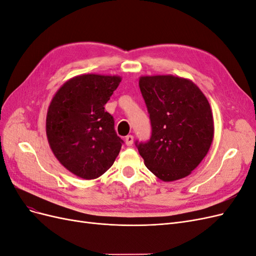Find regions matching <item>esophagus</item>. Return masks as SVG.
<instances>
[{
	"instance_id": "34e87169",
	"label": "esophagus",
	"mask_w": 256,
	"mask_h": 256,
	"mask_svg": "<svg viewBox=\"0 0 256 256\" xmlns=\"http://www.w3.org/2000/svg\"><path fill=\"white\" fill-rule=\"evenodd\" d=\"M125 143H126V145L127 146H131L134 144V136H127L126 138H125Z\"/></svg>"
}]
</instances>
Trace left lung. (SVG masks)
I'll list each match as a JSON object with an SVG mask.
<instances>
[{"label":"left lung","instance_id":"obj_1","mask_svg":"<svg viewBox=\"0 0 256 256\" xmlns=\"http://www.w3.org/2000/svg\"><path fill=\"white\" fill-rule=\"evenodd\" d=\"M150 113L152 136L136 142L150 171L164 182L191 174L214 138V118L207 98L191 80L145 76L138 81Z\"/></svg>","mask_w":256,"mask_h":256}]
</instances>
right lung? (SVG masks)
Wrapping results in <instances>:
<instances>
[{
  "label": "right lung",
  "mask_w": 256,
  "mask_h": 256,
  "mask_svg": "<svg viewBox=\"0 0 256 256\" xmlns=\"http://www.w3.org/2000/svg\"><path fill=\"white\" fill-rule=\"evenodd\" d=\"M120 81L118 76H76L51 100L46 120L49 145L60 164L83 180L106 173L122 148L113 116L104 111Z\"/></svg>",
  "instance_id": "add662e5"
}]
</instances>
